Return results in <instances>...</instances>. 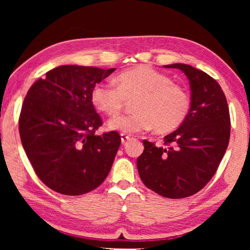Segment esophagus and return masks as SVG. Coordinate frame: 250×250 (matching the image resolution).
<instances>
[{"label":"esophagus","instance_id":"1","mask_svg":"<svg viewBox=\"0 0 250 250\" xmlns=\"http://www.w3.org/2000/svg\"><path fill=\"white\" fill-rule=\"evenodd\" d=\"M128 140H130V135H126V134L122 133L121 134V142H122V145H125L126 141H128Z\"/></svg>","mask_w":250,"mask_h":250}]
</instances>
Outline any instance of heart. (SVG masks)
Here are the masks:
<instances>
[{"label":"heart","instance_id":"heart-1","mask_svg":"<svg viewBox=\"0 0 250 250\" xmlns=\"http://www.w3.org/2000/svg\"><path fill=\"white\" fill-rule=\"evenodd\" d=\"M131 115L116 117L108 128L132 134L154 128L167 133L183 125L191 110V96L167 75L147 65H138L117 76L116 84L99 83L92 88L91 101L104 115L119 113L125 100L133 99Z\"/></svg>","mask_w":250,"mask_h":250}]
</instances>
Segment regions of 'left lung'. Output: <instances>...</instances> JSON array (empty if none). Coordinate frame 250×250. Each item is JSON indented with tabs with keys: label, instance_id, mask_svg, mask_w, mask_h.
<instances>
[{
	"label": "left lung",
	"instance_id": "obj_1",
	"mask_svg": "<svg viewBox=\"0 0 250 250\" xmlns=\"http://www.w3.org/2000/svg\"><path fill=\"white\" fill-rule=\"evenodd\" d=\"M164 67L186 75L191 110L183 125L164 137L166 146L143 140L137 167L147 188L167 198H183L201 191L216 173L229 142V109L222 87L209 75L185 64Z\"/></svg>",
	"mask_w": 250,
	"mask_h": 250
}]
</instances>
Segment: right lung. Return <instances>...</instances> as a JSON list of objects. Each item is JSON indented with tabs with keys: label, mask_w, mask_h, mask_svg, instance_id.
Instances as JSON below:
<instances>
[{
	"label": "right lung",
	"mask_w": 250,
	"mask_h": 250,
	"mask_svg": "<svg viewBox=\"0 0 250 250\" xmlns=\"http://www.w3.org/2000/svg\"><path fill=\"white\" fill-rule=\"evenodd\" d=\"M116 68L59 66L32 84L19 129L26 155L43 183L64 195H82L105 180L119 149L116 131L96 135L103 120L91 90Z\"/></svg>",
	"instance_id": "obj_1"
}]
</instances>
